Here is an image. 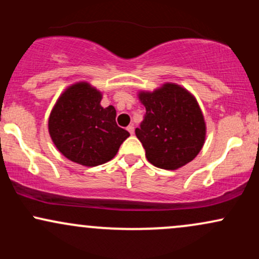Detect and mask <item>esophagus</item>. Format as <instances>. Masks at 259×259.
<instances>
[{"instance_id":"obj_1","label":"esophagus","mask_w":259,"mask_h":259,"mask_svg":"<svg viewBox=\"0 0 259 259\" xmlns=\"http://www.w3.org/2000/svg\"><path fill=\"white\" fill-rule=\"evenodd\" d=\"M126 130H127V132H129L130 134H132V135L134 134V132H135V129H134V125H129V126L126 127Z\"/></svg>"}]
</instances>
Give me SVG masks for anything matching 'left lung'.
<instances>
[{
  "mask_svg": "<svg viewBox=\"0 0 259 259\" xmlns=\"http://www.w3.org/2000/svg\"><path fill=\"white\" fill-rule=\"evenodd\" d=\"M138 96L146 114L135 134L148 162L167 170L191 162L206 140V123L194 95L165 82L152 92L140 91Z\"/></svg>",
  "mask_w": 259,
  "mask_h": 259,
  "instance_id": "obj_1",
  "label": "left lung"
}]
</instances>
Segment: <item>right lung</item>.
<instances>
[{"instance_id":"add662e5","label":"right lung","mask_w":259,"mask_h":259,"mask_svg":"<svg viewBox=\"0 0 259 259\" xmlns=\"http://www.w3.org/2000/svg\"><path fill=\"white\" fill-rule=\"evenodd\" d=\"M102 92L89 82L68 86L49 118V133L57 150L72 162L96 167L117 154L130 134L115 123V108L101 106Z\"/></svg>"}]
</instances>
